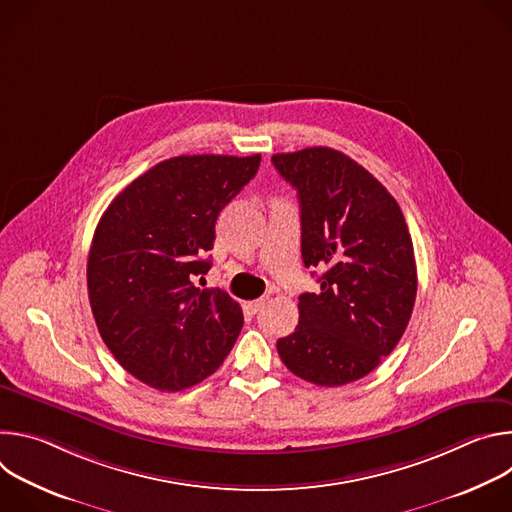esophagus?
<instances>
[{
	"label": "esophagus",
	"instance_id": "1",
	"mask_svg": "<svg viewBox=\"0 0 512 512\" xmlns=\"http://www.w3.org/2000/svg\"><path fill=\"white\" fill-rule=\"evenodd\" d=\"M265 304H267V298H261V300H255V302H251L249 304V310L253 312V314H257V312H261L263 308H265Z\"/></svg>",
	"mask_w": 512,
	"mask_h": 512
}]
</instances>
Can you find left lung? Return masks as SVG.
Here are the masks:
<instances>
[{"label":"left lung","mask_w":512,"mask_h":512,"mask_svg":"<svg viewBox=\"0 0 512 512\" xmlns=\"http://www.w3.org/2000/svg\"><path fill=\"white\" fill-rule=\"evenodd\" d=\"M271 162L298 190L304 265L322 271L320 291L300 296V322L277 352L318 387L358 381L391 354L413 312L417 267L405 216L342 152L306 148Z\"/></svg>","instance_id":"8db88e82"}]
</instances>
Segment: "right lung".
<instances>
[{
    "label": "right lung",
    "mask_w": 512,
    "mask_h": 512,
    "mask_svg": "<svg viewBox=\"0 0 512 512\" xmlns=\"http://www.w3.org/2000/svg\"><path fill=\"white\" fill-rule=\"evenodd\" d=\"M261 156H178L115 196L87 263L99 334L121 367L158 391L188 389L221 367L241 328V306L200 289L214 223L251 182Z\"/></svg>",
    "instance_id": "right-lung-1"
}]
</instances>
